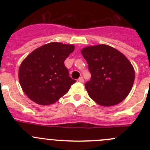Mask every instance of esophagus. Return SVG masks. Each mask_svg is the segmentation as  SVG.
Segmentation results:
<instances>
[{"label": "esophagus", "instance_id": "esophagus-1", "mask_svg": "<svg viewBox=\"0 0 150 150\" xmlns=\"http://www.w3.org/2000/svg\"><path fill=\"white\" fill-rule=\"evenodd\" d=\"M78 81H79V82H81V83H83L84 82V79H83V77H80V78H78Z\"/></svg>", "mask_w": 150, "mask_h": 150}]
</instances>
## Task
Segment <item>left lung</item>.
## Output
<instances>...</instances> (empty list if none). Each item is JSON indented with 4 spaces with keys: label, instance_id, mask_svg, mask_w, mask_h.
Masks as SVG:
<instances>
[{
    "label": "left lung",
    "instance_id": "8db88e82",
    "mask_svg": "<svg viewBox=\"0 0 150 150\" xmlns=\"http://www.w3.org/2000/svg\"><path fill=\"white\" fill-rule=\"evenodd\" d=\"M81 53L91 74V80L85 84L89 96L105 107L122 102L135 78L129 60L117 49L104 44L85 47Z\"/></svg>",
    "mask_w": 150,
    "mask_h": 150
}]
</instances>
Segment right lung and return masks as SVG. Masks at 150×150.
Segmentation results:
<instances>
[{"mask_svg":"<svg viewBox=\"0 0 150 150\" xmlns=\"http://www.w3.org/2000/svg\"><path fill=\"white\" fill-rule=\"evenodd\" d=\"M72 44L47 43L30 53L19 67V80L25 94L35 103H55L76 82L64 62L73 52Z\"/></svg>","mask_w":150,"mask_h":150,"instance_id":"1","label":"right lung"}]
</instances>
